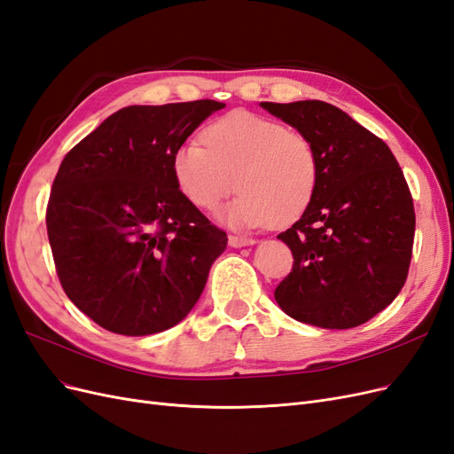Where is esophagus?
<instances>
[{
  "mask_svg": "<svg viewBox=\"0 0 454 454\" xmlns=\"http://www.w3.org/2000/svg\"><path fill=\"white\" fill-rule=\"evenodd\" d=\"M231 248H242V246H252L255 244L254 239H248V237H239V235H229L227 239Z\"/></svg>",
  "mask_w": 454,
  "mask_h": 454,
  "instance_id": "esophagus-1",
  "label": "esophagus"
}]
</instances>
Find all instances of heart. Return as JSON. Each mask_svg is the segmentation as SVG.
<instances>
[{"label": "heart", "instance_id": "b5f03b06", "mask_svg": "<svg viewBox=\"0 0 454 454\" xmlns=\"http://www.w3.org/2000/svg\"><path fill=\"white\" fill-rule=\"evenodd\" d=\"M170 170L176 187L199 210H215L237 187L240 195L223 219L244 229L295 223L320 182V160L309 136L244 109L206 125L202 142L177 144Z\"/></svg>", "mask_w": 454, "mask_h": 454}]
</instances>
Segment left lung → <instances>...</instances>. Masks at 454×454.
<instances>
[{"instance_id":"8db88e82","label":"left lung","mask_w":454,"mask_h":454,"mask_svg":"<svg viewBox=\"0 0 454 454\" xmlns=\"http://www.w3.org/2000/svg\"><path fill=\"white\" fill-rule=\"evenodd\" d=\"M261 106L309 136L320 160L312 204L278 235L294 267L274 299L303 324H365L402 292L413 255L415 206L400 164L387 144L332 104Z\"/></svg>"}]
</instances>
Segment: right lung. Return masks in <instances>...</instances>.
Masks as SVG:
<instances>
[{
	"mask_svg": "<svg viewBox=\"0 0 454 454\" xmlns=\"http://www.w3.org/2000/svg\"><path fill=\"white\" fill-rule=\"evenodd\" d=\"M215 100L129 106L67 151L47 204L62 290L92 322L151 335L182 322L227 246L176 187L170 157Z\"/></svg>",
	"mask_w": 454,
	"mask_h": 454,
	"instance_id": "right-lung-1",
	"label": "right lung"
}]
</instances>
